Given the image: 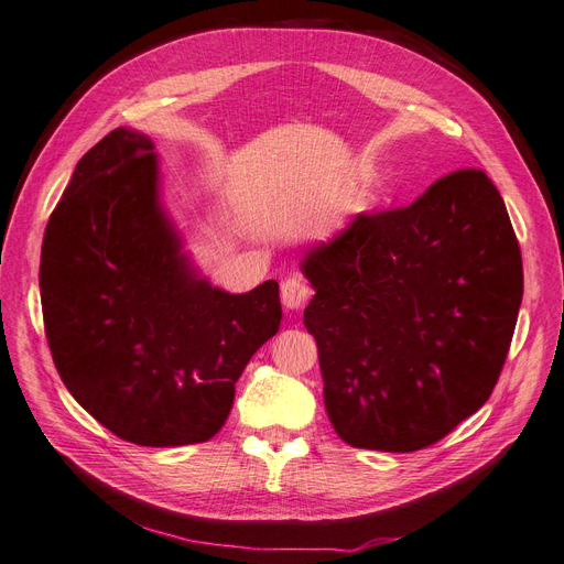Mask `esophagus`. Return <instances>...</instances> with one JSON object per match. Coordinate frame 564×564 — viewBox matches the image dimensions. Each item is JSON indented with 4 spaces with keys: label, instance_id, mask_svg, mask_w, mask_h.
<instances>
[{
    "label": "esophagus",
    "instance_id": "esophagus-1",
    "mask_svg": "<svg viewBox=\"0 0 564 564\" xmlns=\"http://www.w3.org/2000/svg\"><path fill=\"white\" fill-rule=\"evenodd\" d=\"M311 297H313V288L300 274H292L281 283V300L285 308H304Z\"/></svg>",
    "mask_w": 564,
    "mask_h": 564
}]
</instances>
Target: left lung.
Segmentation results:
<instances>
[{
	"mask_svg": "<svg viewBox=\"0 0 564 564\" xmlns=\"http://www.w3.org/2000/svg\"><path fill=\"white\" fill-rule=\"evenodd\" d=\"M329 422L378 452L435 445L491 397L523 297L519 239L475 167L359 214L302 262Z\"/></svg>",
	"mask_w": 564,
	"mask_h": 564,
	"instance_id": "obj_1",
	"label": "left lung"
}]
</instances>
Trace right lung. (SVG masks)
I'll list each match as a JSON object with an SVG mask.
<instances>
[{
	"mask_svg": "<svg viewBox=\"0 0 564 564\" xmlns=\"http://www.w3.org/2000/svg\"><path fill=\"white\" fill-rule=\"evenodd\" d=\"M45 338L91 417L142 447L207 443L235 382L279 332V283L195 279L156 195L150 138L115 129L78 161L41 249Z\"/></svg>",
	"mask_w": 564,
	"mask_h": 564,
	"instance_id": "add662e5",
	"label": "right lung"
}]
</instances>
